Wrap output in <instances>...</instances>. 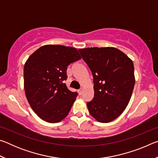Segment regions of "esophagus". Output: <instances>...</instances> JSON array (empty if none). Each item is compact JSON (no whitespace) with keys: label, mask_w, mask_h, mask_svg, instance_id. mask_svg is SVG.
<instances>
[{"label":"esophagus","mask_w":158,"mask_h":158,"mask_svg":"<svg viewBox=\"0 0 158 158\" xmlns=\"http://www.w3.org/2000/svg\"><path fill=\"white\" fill-rule=\"evenodd\" d=\"M78 92H79V95H81L82 93H83V89H79V90H78Z\"/></svg>","instance_id":"34e87169"}]
</instances>
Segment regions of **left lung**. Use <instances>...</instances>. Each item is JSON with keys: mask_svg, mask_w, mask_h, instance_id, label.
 <instances>
[{"mask_svg": "<svg viewBox=\"0 0 158 158\" xmlns=\"http://www.w3.org/2000/svg\"><path fill=\"white\" fill-rule=\"evenodd\" d=\"M79 52L93 77L94 98L87 102L90 114L100 123L114 121L123 112L132 94V60L114 47L85 48Z\"/></svg>", "mask_w": 158, "mask_h": 158, "instance_id": "1", "label": "left lung"}]
</instances>
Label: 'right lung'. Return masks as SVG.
Here are the masks:
<instances>
[{
  "mask_svg": "<svg viewBox=\"0 0 158 158\" xmlns=\"http://www.w3.org/2000/svg\"><path fill=\"white\" fill-rule=\"evenodd\" d=\"M77 49L48 44L31 54L24 65V90L31 108L41 119L55 123L68 116L78 93L65 81L70 63L81 59Z\"/></svg>",
  "mask_w": 158,
  "mask_h": 158,
  "instance_id": "1",
  "label": "right lung"
}]
</instances>
